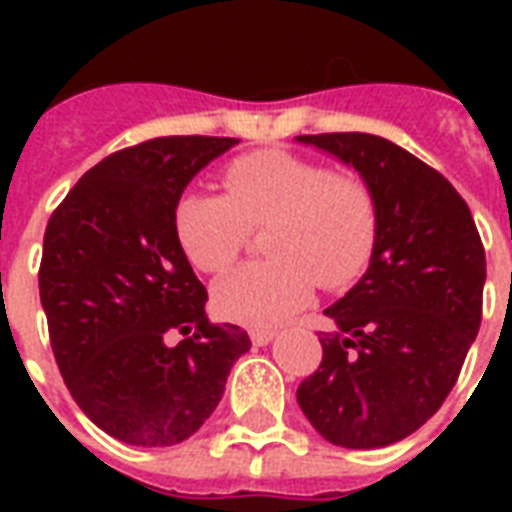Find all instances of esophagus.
Returning <instances> with one entry per match:
<instances>
[{
  "mask_svg": "<svg viewBox=\"0 0 512 512\" xmlns=\"http://www.w3.org/2000/svg\"><path fill=\"white\" fill-rule=\"evenodd\" d=\"M249 337H252V342H255V345H268V342L276 337V329L257 327V329H252V332H249Z\"/></svg>",
  "mask_w": 512,
  "mask_h": 512,
  "instance_id": "obj_1",
  "label": "esophagus"
}]
</instances>
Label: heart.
Listing matches in <instances>:
<instances>
[{"label":"heart","instance_id":"heart-1","mask_svg":"<svg viewBox=\"0 0 512 512\" xmlns=\"http://www.w3.org/2000/svg\"><path fill=\"white\" fill-rule=\"evenodd\" d=\"M225 196L185 191L175 204L177 244L193 268L223 273L249 231L268 228V260L244 265L215 287L217 313L273 327L303 308L313 284L342 289L372 260L380 209L372 188L289 151H257L223 170Z\"/></svg>","mask_w":512,"mask_h":512}]
</instances>
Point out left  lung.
I'll use <instances>...</instances> for the list:
<instances>
[{
	"mask_svg": "<svg viewBox=\"0 0 512 512\" xmlns=\"http://www.w3.org/2000/svg\"><path fill=\"white\" fill-rule=\"evenodd\" d=\"M372 188L380 231L369 268L329 305L319 369L297 404L329 444L380 449L425 425L481 327L486 255L468 204L441 172L366 132L300 135Z\"/></svg>",
	"mask_w": 512,
	"mask_h": 512,
	"instance_id": "obj_1",
	"label": "left lung"
}]
</instances>
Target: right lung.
I'll use <instances>...</instances> for the list:
<instances>
[{"mask_svg": "<svg viewBox=\"0 0 512 512\" xmlns=\"http://www.w3.org/2000/svg\"><path fill=\"white\" fill-rule=\"evenodd\" d=\"M236 143L172 135L116 151L47 223L39 297L52 353L79 409L116 441L193 436L252 345L236 324L207 319V289L175 236L183 188Z\"/></svg>", "mask_w": 512, "mask_h": 512, "instance_id": "obj_1", "label": "right lung"}]
</instances>
